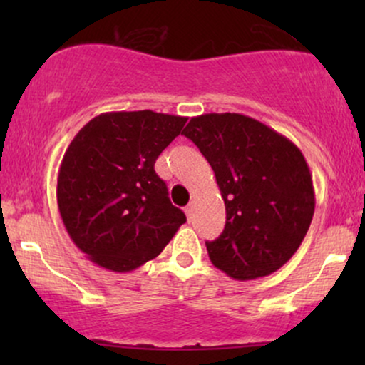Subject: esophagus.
Segmentation results:
<instances>
[{"mask_svg": "<svg viewBox=\"0 0 365 365\" xmlns=\"http://www.w3.org/2000/svg\"><path fill=\"white\" fill-rule=\"evenodd\" d=\"M185 215H187L188 220H190L192 215H194V204H188V206L185 207Z\"/></svg>", "mask_w": 365, "mask_h": 365, "instance_id": "esophagus-1", "label": "esophagus"}]
</instances>
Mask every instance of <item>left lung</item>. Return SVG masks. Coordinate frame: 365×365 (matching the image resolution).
<instances>
[{
  "label": "left lung",
  "mask_w": 365,
  "mask_h": 365,
  "mask_svg": "<svg viewBox=\"0 0 365 365\" xmlns=\"http://www.w3.org/2000/svg\"><path fill=\"white\" fill-rule=\"evenodd\" d=\"M183 135L207 159L225 200L223 233L206 242L211 262L240 282L278 271L302 244L316 207L302 150L240 113L194 116Z\"/></svg>",
  "instance_id": "obj_1"
}]
</instances>
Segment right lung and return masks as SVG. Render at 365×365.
<instances>
[{
	"label": "right lung",
	"mask_w": 365,
	"mask_h": 365,
	"mask_svg": "<svg viewBox=\"0 0 365 365\" xmlns=\"http://www.w3.org/2000/svg\"><path fill=\"white\" fill-rule=\"evenodd\" d=\"M185 116L150 110L101 113L61 159L56 200L73 244L98 266L128 273L158 257L187 221L154 163Z\"/></svg>",
	"instance_id": "right-lung-1"
}]
</instances>
